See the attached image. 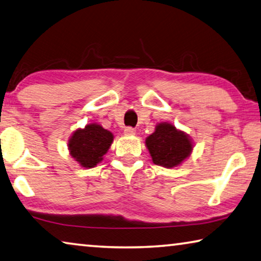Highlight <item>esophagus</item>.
Masks as SVG:
<instances>
[{
  "instance_id": "obj_1",
  "label": "esophagus",
  "mask_w": 261,
  "mask_h": 261,
  "mask_svg": "<svg viewBox=\"0 0 261 261\" xmlns=\"http://www.w3.org/2000/svg\"><path fill=\"white\" fill-rule=\"evenodd\" d=\"M135 129L133 127H126L125 129H123V134L127 135V136H130V135H135Z\"/></svg>"
}]
</instances>
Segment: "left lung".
Segmentation results:
<instances>
[{"label":"left lung","mask_w":261,"mask_h":261,"mask_svg":"<svg viewBox=\"0 0 261 261\" xmlns=\"http://www.w3.org/2000/svg\"><path fill=\"white\" fill-rule=\"evenodd\" d=\"M152 162L166 169L180 165L193 150L190 135L177 129L172 123L161 122L146 139Z\"/></svg>","instance_id":"obj_1"}]
</instances>
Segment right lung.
I'll list each match as a JSON object with an SVG mask.
<instances>
[{
    "label": "right lung",
    "instance_id": "obj_1",
    "mask_svg": "<svg viewBox=\"0 0 261 261\" xmlns=\"http://www.w3.org/2000/svg\"><path fill=\"white\" fill-rule=\"evenodd\" d=\"M113 142V134L98 123H89L76 129L68 141V149L72 159L81 166L91 169L102 161V156Z\"/></svg>",
    "mask_w": 261,
    "mask_h": 261
}]
</instances>
